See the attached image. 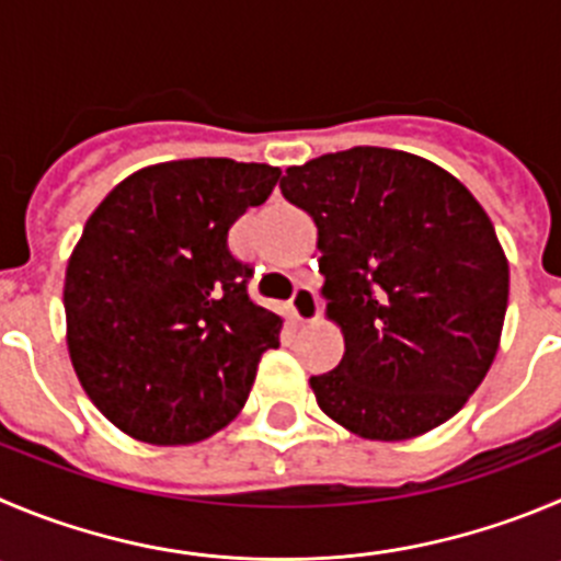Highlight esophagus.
I'll use <instances>...</instances> for the list:
<instances>
[{
    "mask_svg": "<svg viewBox=\"0 0 561 561\" xmlns=\"http://www.w3.org/2000/svg\"><path fill=\"white\" fill-rule=\"evenodd\" d=\"M293 316L301 323H316L321 316V301H318V293L310 285H298L296 293L290 298Z\"/></svg>",
    "mask_w": 561,
    "mask_h": 561,
    "instance_id": "esophagus-1",
    "label": "esophagus"
}]
</instances>
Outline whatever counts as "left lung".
Wrapping results in <instances>:
<instances>
[{
  "label": "left lung",
  "mask_w": 561,
  "mask_h": 561,
  "mask_svg": "<svg viewBox=\"0 0 561 561\" xmlns=\"http://www.w3.org/2000/svg\"><path fill=\"white\" fill-rule=\"evenodd\" d=\"M318 227L327 316L345 354L312 376L318 407L365 439H410L457 415L504 329L510 263L473 193L423 157L354 146L279 182Z\"/></svg>",
  "instance_id": "left-lung-1"
}]
</instances>
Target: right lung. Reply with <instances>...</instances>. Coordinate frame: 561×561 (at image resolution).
I'll return each mask as SVG.
<instances>
[{"mask_svg":"<svg viewBox=\"0 0 561 561\" xmlns=\"http://www.w3.org/2000/svg\"><path fill=\"white\" fill-rule=\"evenodd\" d=\"M279 174L227 157L157 162L88 218L62 285L68 357L129 437L191 446L243 410L282 318L251 301V268L227 238Z\"/></svg>","mask_w":561,"mask_h":561,"instance_id":"right-lung-1","label":"right lung"}]
</instances>
